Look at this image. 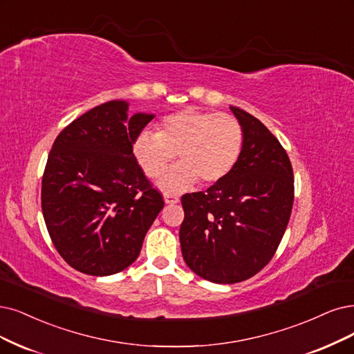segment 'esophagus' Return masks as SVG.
<instances>
[{
    "label": "esophagus",
    "instance_id": "34e87169",
    "mask_svg": "<svg viewBox=\"0 0 354 354\" xmlns=\"http://www.w3.org/2000/svg\"><path fill=\"white\" fill-rule=\"evenodd\" d=\"M163 200L166 204H178L179 203V197H176V195H174V194H167V192L163 195Z\"/></svg>",
    "mask_w": 354,
    "mask_h": 354
}]
</instances>
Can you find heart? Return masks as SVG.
Masks as SVG:
<instances>
[{
    "instance_id": "obj_1",
    "label": "heart",
    "mask_w": 354,
    "mask_h": 354,
    "mask_svg": "<svg viewBox=\"0 0 354 354\" xmlns=\"http://www.w3.org/2000/svg\"><path fill=\"white\" fill-rule=\"evenodd\" d=\"M243 146V129L236 118L187 108L170 113L159 131H144L133 146L140 167L150 178H159L178 157L175 165L160 179L165 191L180 192L192 187L212 185L230 174Z\"/></svg>"
}]
</instances>
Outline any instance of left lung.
I'll list each match as a JSON object with an SVG mask.
<instances>
[{
  "label": "left lung",
  "mask_w": 354,
  "mask_h": 354,
  "mask_svg": "<svg viewBox=\"0 0 354 354\" xmlns=\"http://www.w3.org/2000/svg\"><path fill=\"white\" fill-rule=\"evenodd\" d=\"M243 146L230 174L201 192L182 197L179 229L187 266L208 281L251 279L276 254L289 223L295 187L289 156L255 116L230 106Z\"/></svg>",
  "instance_id": "obj_1"
}]
</instances>
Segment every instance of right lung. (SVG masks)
I'll use <instances>...</instances> for the list:
<instances>
[{
	"label": "right lung",
	"instance_id": "add662e5",
	"mask_svg": "<svg viewBox=\"0 0 354 354\" xmlns=\"http://www.w3.org/2000/svg\"><path fill=\"white\" fill-rule=\"evenodd\" d=\"M111 100L65 127L48 156L42 213L65 263L88 276H111L138 258L165 203L144 176L133 144L153 113L128 116Z\"/></svg>",
	"mask_w": 354,
	"mask_h": 354
}]
</instances>
